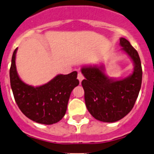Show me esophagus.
Returning a JSON list of instances; mask_svg holds the SVG:
<instances>
[{
  "label": "esophagus",
  "instance_id": "esophagus-1",
  "mask_svg": "<svg viewBox=\"0 0 154 154\" xmlns=\"http://www.w3.org/2000/svg\"><path fill=\"white\" fill-rule=\"evenodd\" d=\"M83 78H84V77H83V74H82L80 72H79L78 74H77V79L79 80L80 83H81V81L83 80Z\"/></svg>",
  "mask_w": 154,
  "mask_h": 154
}]
</instances>
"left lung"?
Instances as JSON below:
<instances>
[{"instance_id": "obj_1", "label": "left lung", "mask_w": 154, "mask_h": 154, "mask_svg": "<svg viewBox=\"0 0 154 154\" xmlns=\"http://www.w3.org/2000/svg\"><path fill=\"white\" fill-rule=\"evenodd\" d=\"M121 50L133 62L132 74L123 79L109 78L103 65L83 66L82 81L86 107L92 117L105 123L118 121L126 116L132 107L141 89L142 68L136 50L126 39H120Z\"/></svg>"}]
</instances>
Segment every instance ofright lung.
Wrapping results in <instances>:
<instances>
[{"label":"right lung","mask_w":154,"mask_h":154,"mask_svg":"<svg viewBox=\"0 0 154 154\" xmlns=\"http://www.w3.org/2000/svg\"><path fill=\"white\" fill-rule=\"evenodd\" d=\"M17 49L12 56L10 79L18 107L28 118L36 123L45 125L57 123L65 116L71 92L79 85L77 71L65 75L58 74L42 86H30L18 75L16 66Z\"/></svg>","instance_id":"obj_1"}]
</instances>
